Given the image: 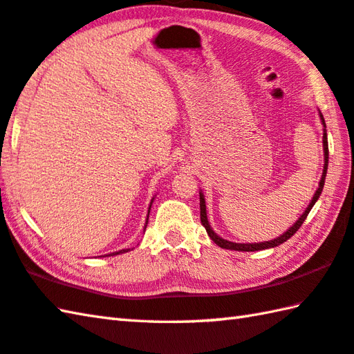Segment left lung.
I'll return each instance as SVG.
<instances>
[{
    "label": "left lung",
    "instance_id": "8db88e82",
    "mask_svg": "<svg viewBox=\"0 0 354 354\" xmlns=\"http://www.w3.org/2000/svg\"><path fill=\"white\" fill-rule=\"evenodd\" d=\"M321 120H322V124L325 126V120H324V115L321 114ZM324 156H325V165H324V172H322V178H321V183H319V188L316 191L315 197H313L311 203L308 205V208L305 209L304 214L301 216V218L297 220V222L291 226V228L285 232V234H282L281 237H277L274 240H270V242H262V243H234V242H230V240H225L222 237H218L214 231H212V228L208 223V218H206V205H205V198H203V194H200V220H202V225L205 226L206 232H208V236L211 237L212 242H214L216 245H218L220 248H225V250H234V251H259V250H266V248H274V246L281 245L283 242H286L290 237H292V234H296V231L301 228L302 223L305 222L306 216L310 214V211L313 206H315V203L317 202L319 196L322 194V189H324V183H325V177H326V169H328V138H326V132L324 131Z\"/></svg>",
    "mask_w": 354,
    "mask_h": 354
}]
</instances>
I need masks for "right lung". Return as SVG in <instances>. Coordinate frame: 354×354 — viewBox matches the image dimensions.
<instances>
[{"label":"right lung","mask_w":354,"mask_h":354,"mask_svg":"<svg viewBox=\"0 0 354 354\" xmlns=\"http://www.w3.org/2000/svg\"><path fill=\"white\" fill-rule=\"evenodd\" d=\"M149 209H151V206H149ZM149 216V214H148ZM129 250H122V251H118V252H112V254H122V252H128Z\"/></svg>","instance_id":"obj_1"}]
</instances>
